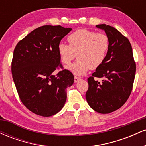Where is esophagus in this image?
Returning a JSON list of instances; mask_svg holds the SVG:
<instances>
[{"label": "esophagus", "mask_w": 146, "mask_h": 146, "mask_svg": "<svg viewBox=\"0 0 146 146\" xmlns=\"http://www.w3.org/2000/svg\"><path fill=\"white\" fill-rule=\"evenodd\" d=\"M80 80H81V78H79V77H77V76H75L74 77V82H75V83L78 82L80 81Z\"/></svg>", "instance_id": "obj_1"}]
</instances>
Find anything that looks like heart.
Here are the masks:
<instances>
[{
    "label": "heart",
    "instance_id": "obj_1",
    "mask_svg": "<svg viewBox=\"0 0 146 146\" xmlns=\"http://www.w3.org/2000/svg\"><path fill=\"white\" fill-rule=\"evenodd\" d=\"M68 44L60 43L58 51L60 60L68 65L77 56L78 60L67 68L75 75L85 74L90 68L96 69L104 63L110 47V40L103 33L80 29L68 36Z\"/></svg>",
    "mask_w": 146,
    "mask_h": 146
}]
</instances>
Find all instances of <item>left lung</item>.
I'll use <instances>...</instances> for the list:
<instances>
[{
  "label": "left lung",
  "instance_id": "1",
  "mask_svg": "<svg viewBox=\"0 0 146 146\" xmlns=\"http://www.w3.org/2000/svg\"><path fill=\"white\" fill-rule=\"evenodd\" d=\"M96 27L105 31L109 38L110 47L105 61L88 78L86 98L95 111L108 114L121 108L128 99L133 87L136 64L126 37L110 25ZM95 77L103 80L100 83Z\"/></svg>",
  "mask_w": 146,
  "mask_h": 146
}]
</instances>
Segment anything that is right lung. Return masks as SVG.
<instances>
[{"instance_id": "add662e5", "label": "right lung", "mask_w": 146, "mask_h": 146, "mask_svg": "<svg viewBox=\"0 0 146 146\" xmlns=\"http://www.w3.org/2000/svg\"><path fill=\"white\" fill-rule=\"evenodd\" d=\"M60 25H44L34 29L14 48L11 73L22 103L32 113L50 117L63 108L66 88L74 82L71 71L63 69L58 47L71 31ZM63 70L56 76L52 72Z\"/></svg>"}]
</instances>
